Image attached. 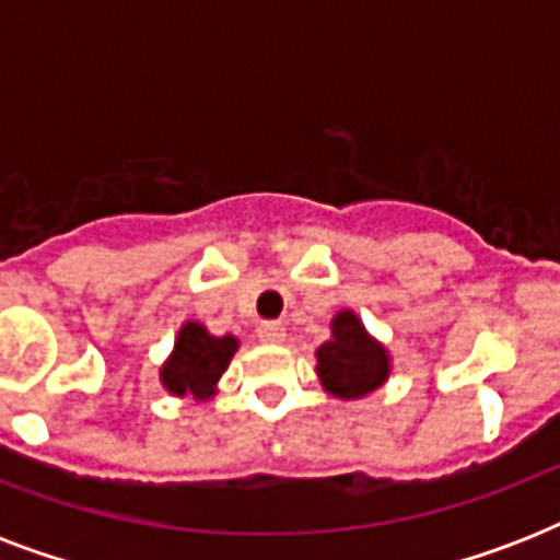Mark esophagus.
<instances>
[{
  "label": "esophagus",
  "instance_id": "obj_1",
  "mask_svg": "<svg viewBox=\"0 0 560 560\" xmlns=\"http://www.w3.org/2000/svg\"><path fill=\"white\" fill-rule=\"evenodd\" d=\"M258 340L276 346V342L284 340V325H281V323H261V325H258Z\"/></svg>",
  "mask_w": 560,
  "mask_h": 560
}]
</instances>
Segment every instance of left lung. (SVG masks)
<instances>
[{"mask_svg": "<svg viewBox=\"0 0 560 560\" xmlns=\"http://www.w3.org/2000/svg\"><path fill=\"white\" fill-rule=\"evenodd\" d=\"M334 337L316 351V372L323 386L340 398H360L377 389L389 374V358L377 342L363 331V325L351 311H342L334 319Z\"/></svg>", "mask_w": 560, "mask_h": 560, "instance_id": "1", "label": "left lung"}]
</instances>
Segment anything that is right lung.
Here are the masks:
<instances>
[{"mask_svg":"<svg viewBox=\"0 0 560 560\" xmlns=\"http://www.w3.org/2000/svg\"><path fill=\"white\" fill-rule=\"evenodd\" d=\"M235 349V337H211L202 325H183L168 366L162 369V381L174 395L206 398L211 395V386L218 383L220 374L226 372Z\"/></svg>","mask_w":560,"mask_h":560,"instance_id":"right-lung-1","label":"right lung"}]
</instances>
